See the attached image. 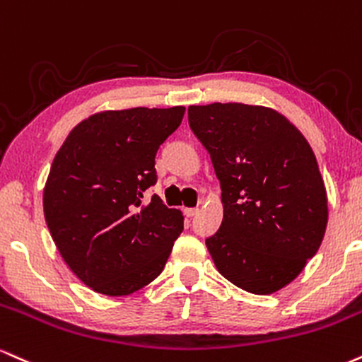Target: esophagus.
Here are the masks:
<instances>
[{
  "label": "esophagus",
  "mask_w": 362,
  "mask_h": 362,
  "mask_svg": "<svg viewBox=\"0 0 362 362\" xmlns=\"http://www.w3.org/2000/svg\"><path fill=\"white\" fill-rule=\"evenodd\" d=\"M198 208H185V215L189 216V218H193L194 215H198Z\"/></svg>",
  "instance_id": "obj_1"
}]
</instances>
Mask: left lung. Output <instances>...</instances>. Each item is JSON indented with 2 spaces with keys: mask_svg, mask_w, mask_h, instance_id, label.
Segmentation results:
<instances>
[{
  "mask_svg": "<svg viewBox=\"0 0 362 362\" xmlns=\"http://www.w3.org/2000/svg\"><path fill=\"white\" fill-rule=\"evenodd\" d=\"M188 122L222 188V225L206 239L216 269L254 295L281 290L317 254L329 218L312 147L266 106H189Z\"/></svg>",
  "mask_w": 362,
  "mask_h": 362,
  "instance_id": "1",
  "label": "left lung"
}]
</instances>
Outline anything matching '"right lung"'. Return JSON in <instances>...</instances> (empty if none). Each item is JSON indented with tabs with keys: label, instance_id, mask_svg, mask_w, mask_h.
<instances>
[{
	"label": "right lung",
	"instance_id": "1",
	"mask_svg": "<svg viewBox=\"0 0 362 362\" xmlns=\"http://www.w3.org/2000/svg\"><path fill=\"white\" fill-rule=\"evenodd\" d=\"M185 106L101 112L76 125L44 189L50 235L71 271L106 296H125L163 273L182 214L157 194L156 154Z\"/></svg>",
	"mask_w": 362,
	"mask_h": 362
}]
</instances>
